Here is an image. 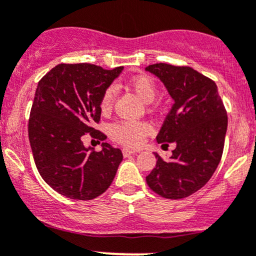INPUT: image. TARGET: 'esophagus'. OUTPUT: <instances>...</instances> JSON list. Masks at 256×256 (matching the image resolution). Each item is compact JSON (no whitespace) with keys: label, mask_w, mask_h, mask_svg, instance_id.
Instances as JSON below:
<instances>
[{"label":"esophagus","mask_w":256,"mask_h":256,"mask_svg":"<svg viewBox=\"0 0 256 256\" xmlns=\"http://www.w3.org/2000/svg\"><path fill=\"white\" fill-rule=\"evenodd\" d=\"M122 154H124V156H125V158H128V156H130V155H135L136 151L131 150V148H122Z\"/></svg>","instance_id":"34e87169"}]
</instances>
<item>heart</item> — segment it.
<instances>
[{
    "label": "heart",
    "instance_id": "b5f03b06",
    "mask_svg": "<svg viewBox=\"0 0 256 256\" xmlns=\"http://www.w3.org/2000/svg\"><path fill=\"white\" fill-rule=\"evenodd\" d=\"M130 88L145 104L151 102L156 96L155 84L148 76H138V78H132L130 81ZM115 95L116 90L114 86L106 88L100 101V108L102 112H108L111 110ZM110 131L114 138L120 142L128 146H138L142 142L144 138L151 132V126L146 121H122V122L114 124Z\"/></svg>",
    "mask_w": 256,
    "mask_h": 256
}]
</instances>
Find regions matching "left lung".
Here are the masks:
<instances>
[{
	"instance_id": "obj_1",
	"label": "left lung",
	"mask_w": 256,
	"mask_h": 256,
	"mask_svg": "<svg viewBox=\"0 0 256 256\" xmlns=\"http://www.w3.org/2000/svg\"><path fill=\"white\" fill-rule=\"evenodd\" d=\"M160 78L174 100L156 140L175 144L168 161L158 158L146 176L148 188L166 199H182L202 188L224 150L228 116L216 84L188 66L155 64L145 68Z\"/></svg>"
}]
</instances>
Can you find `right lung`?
<instances>
[{"mask_svg":"<svg viewBox=\"0 0 256 256\" xmlns=\"http://www.w3.org/2000/svg\"><path fill=\"white\" fill-rule=\"evenodd\" d=\"M124 68L104 70L91 64H60L40 80L28 120V138L41 178L68 199L92 200L112 182L122 152L108 142L100 151L82 138L104 141L92 128L100 121V101Z\"/></svg>","mask_w":256,"mask_h":256,"instance_id":"add662e5","label":"right lung"}]
</instances>
